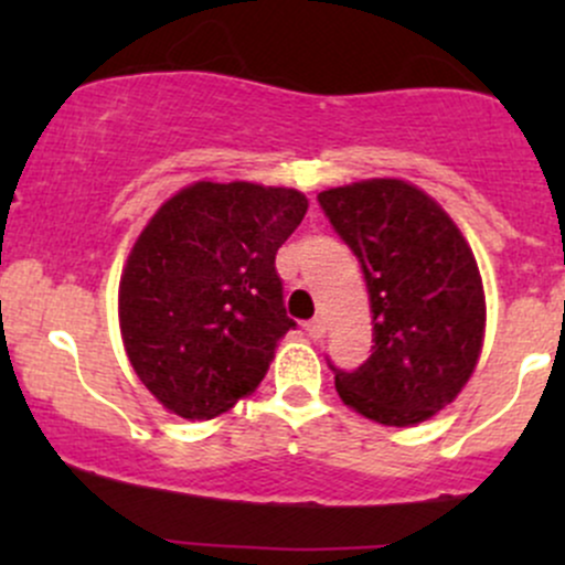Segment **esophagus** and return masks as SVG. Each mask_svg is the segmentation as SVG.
<instances>
[{"label": "esophagus", "mask_w": 565, "mask_h": 565, "mask_svg": "<svg viewBox=\"0 0 565 565\" xmlns=\"http://www.w3.org/2000/svg\"><path fill=\"white\" fill-rule=\"evenodd\" d=\"M305 332H308L310 340H321L323 334H327V323H323L321 319H313L305 323Z\"/></svg>", "instance_id": "1"}]
</instances>
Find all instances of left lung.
<instances>
[{"instance_id":"1","label":"left lung","mask_w":565,"mask_h":565,"mask_svg":"<svg viewBox=\"0 0 565 565\" xmlns=\"http://www.w3.org/2000/svg\"><path fill=\"white\" fill-rule=\"evenodd\" d=\"M323 215L359 257L372 302V355L332 366L340 398L380 425H417L457 398L483 345L476 257L451 217L404 180L319 193Z\"/></svg>"}]
</instances>
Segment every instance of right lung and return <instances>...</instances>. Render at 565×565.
I'll return each instance as SVG.
<instances>
[{"label": "right lung", "mask_w": 565, "mask_h": 565, "mask_svg": "<svg viewBox=\"0 0 565 565\" xmlns=\"http://www.w3.org/2000/svg\"><path fill=\"white\" fill-rule=\"evenodd\" d=\"M308 212L295 188L193 183L135 242L119 284V321L142 385L185 419H212L255 393L284 308L276 252Z\"/></svg>", "instance_id": "1"}]
</instances>
